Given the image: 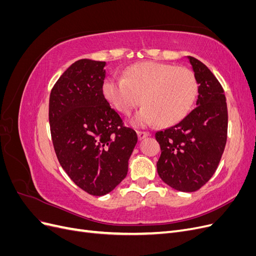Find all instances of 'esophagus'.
<instances>
[{"mask_svg":"<svg viewBox=\"0 0 256 256\" xmlns=\"http://www.w3.org/2000/svg\"><path fill=\"white\" fill-rule=\"evenodd\" d=\"M138 140H143V138H145L146 136H150V134L148 132H145V131H138Z\"/></svg>","mask_w":256,"mask_h":256,"instance_id":"obj_1","label":"esophagus"}]
</instances>
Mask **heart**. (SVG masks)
I'll use <instances>...</instances> for the list:
<instances>
[{
	"instance_id": "obj_1",
	"label": "heart",
	"mask_w": 256,
	"mask_h": 256,
	"mask_svg": "<svg viewBox=\"0 0 256 256\" xmlns=\"http://www.w3.org/2000/svg\"><path fill=\"white\" fill-rule=\"evenodd\" d=\"M102 95L116 111L129 114L144 104L130 120L138 127L173 125L192 109L198 95V82L188 68L143 62L130 66L124 79L109 76L102 83Z\"/></svg>"
}]
</instances>
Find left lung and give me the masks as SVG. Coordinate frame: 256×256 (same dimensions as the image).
Listing matches in <instances>:
<instances>
[{
	"mask_svg": "<svg viewBox=\"0 0 256 256\" xmlns=\"http://www.w3.org/2000/svg\"><path fill=\"white\" fill-rule=\"evenodd\" d=\"M198 90L196 108L176 125L156 132L160 178L182 192L198 190L218 168L226 143L228 108L223 88L208 67L187 56Z\"/></svg>",
	"mask_w": 256,
	"mask_h": 256,
	"instance_id": "1",
	"label": "left lung"
}]
</instances>
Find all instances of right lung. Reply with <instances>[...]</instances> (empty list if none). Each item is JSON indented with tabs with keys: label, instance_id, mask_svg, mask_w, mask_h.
Wrapping results in <instances>:
<instances>
[{
	"label": "right lung",
	"instance_id": "obj_1",
	"mask_svg": "<svg viewBox=\"0 0 256 256\" xmlns=\"http://www.w3.org/2000/svg\"><path fill=\"white\" fill-rule=\"evenodd\" d=\"M106 62H74L54 84L49 99L52 142L60 164L92 196L111 192L128 172L138 142L136 131L102 95Z\"/></svg>",
	"mask_w": 256,
	"mask_h": 256
}]
</instances>
